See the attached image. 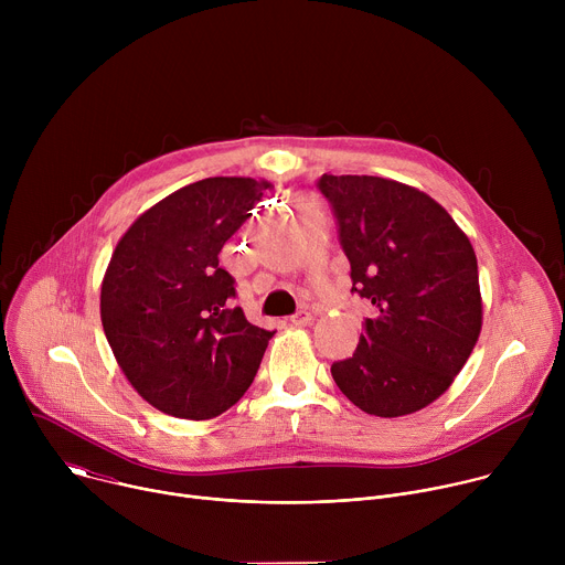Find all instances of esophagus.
<instances>
[{
  "label": "esophagus",
  "mask_w": 565,
  "mask_h": 565,
  "mask_svg": "<svg viewBox=\"0 0 565 565\" xmlns=\"http://www.w3.org/2000/svg\"><path fill=\"white\" fill-rule=\"evenodd\" d=\"M290 321H292L295 327H306V324H310V321H312V312L306 310V308H301V310H297V312L290 317Z\"/></svg>",
  "instance_id": "esophagus-1"
}]
</instances>
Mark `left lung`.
Wrapping results in <instances>:
<instances>
[{
	"mask_svg": "<svg viewBox=\"0 0 565 565\" xmlns=\"http://www.w3.org/2000/svg\"><path fill=\"white\" fill-rule=\"evenodd\" d=\"M351 292L364 319L353 358L333 362L340 391L371 416L397 418L440 397L471 355L482 324L478 264L467 234L425 192L380 177L324 174Z\"/></svg>",
	"mask_w": 565,
	"mask_h": 565,
	"instance_id": "obj_1",
	"label": "left lung"
}]
</instances>
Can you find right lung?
Returning a JSON list of instances; mask_svg holds the SVG:
<instances>
[{
  "label": "right lung",
  "instance_id": "add662e5",
  "mask_svg": "<svg viewBox=\"0 0 565 565\" xmlns=\"http://www.w3.org/2000/svg\"><path fill=\"white\" fill-rule=\"evenodd\" d=\"M270 188L214 177L177 190L122 234L103 279L107 342L131 386L158 412L207 420L253 384L268 340L232 306L225 241Z\"/></svg>",
  "mask_w": 565,
  "mask_h": 565
}]
</instances>
